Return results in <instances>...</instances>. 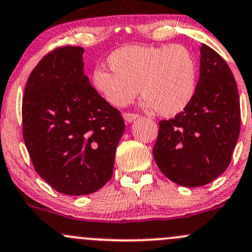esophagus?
I'll return each mask as SVG.
<instances>
[{"label":"esophagus","instance_id":"1","mask_svg":"<svg viewBox=\"0 0 252 252\" xmlns=\"http://www.w3.org/2000/svg\"><path fill=\"white\" fill-rule=\"evenodd\" d=\"M123 118H124V121L128 122V123H130V122H133L136 118H139V115H137V113L126 112V113H123Z\"/></svg>","mask_w":252,"mask_h":252}]
</instances>
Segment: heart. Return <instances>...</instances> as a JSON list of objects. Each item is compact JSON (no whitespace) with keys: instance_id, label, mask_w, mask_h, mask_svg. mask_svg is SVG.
<instances>
[{"instance_id":"1","label":"heart","mask_w":252,"mask_h":252,"mask_svg":"<svg viewBox=\"0 0 252 252\" xmlns=\"http://www.w3.org/2000/svg\"><path fill=\"white\" fill-rule=\"evenodd\" d=\"M107 63L111 70L95 67L92 83L115 106L130 104L140 87L145 107L174 117L189 107L197 92V62L182 44H128L111 53Z\"/></svg>"}]
</instances>
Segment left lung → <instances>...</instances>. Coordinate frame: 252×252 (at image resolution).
<instances>
[{
  "mask_svg": "<svg viewBox=\"0 0 252 252\" xmlns=\"http://www.w3.org/2000/svg\"><path fill=\"white\" fill-rule=\"evenodd\" d=\"M200 75L189 107L159 122L153 157L169 180L199 187L228 168L240 131L237 83L223 58L213 48H200Z\"/></svg>",
  "mask_w": 252,
  "mask_h": 252,
  "instance_id": "8db88e82",
  "label": "left lung"
}]
</instances>
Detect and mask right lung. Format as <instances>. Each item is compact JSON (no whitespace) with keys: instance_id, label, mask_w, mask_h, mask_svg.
I'll return each mask as SVG.
<instances>
[{"instance_id":"1","label":"right lung","mask_w":252,"mask_h":252,"mask_svg":"<svg viewBox=\"0 0 252 252\" xmlns=\"http://www.w3.org/2000/svg\"><path fill=\"white\" fill-rule=\"evenodd\" d=\"M83 48L47 53L23 95V139L37 174L58 192L84 195L112 177L123 117L83 73Z\"/></svg>"}]
</instances>
